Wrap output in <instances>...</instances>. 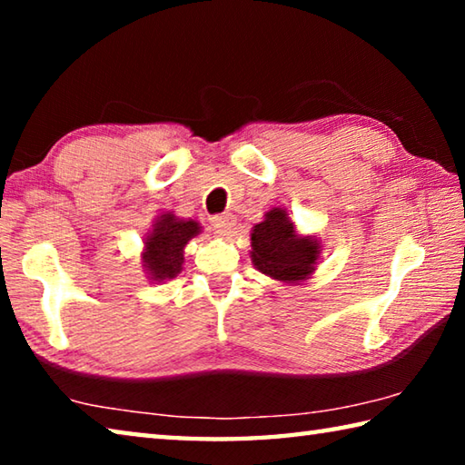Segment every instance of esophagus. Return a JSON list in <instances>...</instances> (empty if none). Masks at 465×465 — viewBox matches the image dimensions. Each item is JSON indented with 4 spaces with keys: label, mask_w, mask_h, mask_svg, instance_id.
<instances>
[{
    "label": "esophagus",
    "mask_w": 465,
    "mask_h": 465,
    "mask_svg": "<svg viewBox=\"0 0 465 465\" xmlns=\"http://www.w3.org/2000/svg\"><path fill=\"white\" fill-rule=\"evenodd\" d=\"M213 227L219 238H227V235H232L235 230V217L232 213L217 215L213 217Z\"/></svg>",
    "instance_id": "esophagus-1"
}]
</instances>
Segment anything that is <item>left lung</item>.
<instances>
[{"instance_id": "obj_1", "label": "left lung", "mask_w": 465, "mask_h": 465, "mask_svg": "<svg viewBox=\"0 0 465 465\" xmlns=\"http://www.w3.org/2000/svg\"><path fill=\"white\" fill-rule=\"evenodd\" d=\"M250 258L256 271L281 282H302L316 271L322 242L316 235H302L287 211L272 207L264 222L252 227Z\"/></svg>"}]
</instances>
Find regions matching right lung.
Returning <instances> with one entry per match:
<instances>
[{
	"label": "right lung",
	"mask_w": 465,
	"mask_h": 465,
	"mask_svg": "<svg viewBox=\"0 0 465 465\" xmlns=\"http://www.w3.org/2000/svg\"><path fill=\"white\" fill-rule=\"evenodd\" d=\"M203 230L194 219H180L172 211L157 215L143 240L141 264L153 282L176 279L184 264V248Z\"/></svg>",
	"instance_id": "1"
}]
</instances>
